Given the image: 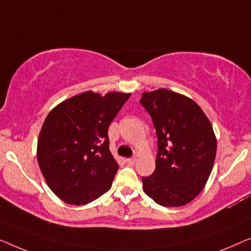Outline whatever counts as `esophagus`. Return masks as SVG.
<instances>
[{"label":"esophagus","instance_id":"1","mask_svg":"<svg viewBox=\"0 0 251 251\" xmlns=\"http://www.w3.org/2000/svg\"><path fill=\"white\" fill-rule=\"evenodd\" d=\"M127 162H128V164H134V162H135V160H136V157H132V158H127Z\"/></svg>","mask_w":251,"mask_h":251}]
</instances>
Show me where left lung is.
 <instances>
[{
    "instance_id": "8db88e82",
    "label": "left lung",
    "mask_w": 251,
    "mask_h": 251,
    "mask_svg": "<svg viewBox=\"0 0 251 251\" xmlns=\"http://www.w3.org/2000/svg\"><path fill=\"white\" fill-rule=\"evenodd\" d=\"M140 102L158 137L156 169L142 177L143 191L160 206H184L204 188L213 169L217 149L213 126L192 99L176 92H143Z\"/></svg>"
}]
</instances>
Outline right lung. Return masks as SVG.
I'll use <instances>...</instances> for the list:
<instances>
[{
  "instance_id": "obj_1",
  "label": "right lung",
  "mask_w": 251,
  "mask_h": 251,
  "mask_svg": "<svg viewBox=\"0 0 251 251\" xmlns=\"http://www.w3.org/2000/svg\"><path fill=\"white\" fill-rule=\"evenodd\" d=\"M130 93L92 91L49 112L37 141V161L49 188L69 204H86L111 188L118 164L108 128Z\"/></svg>"
}]
</instances>
